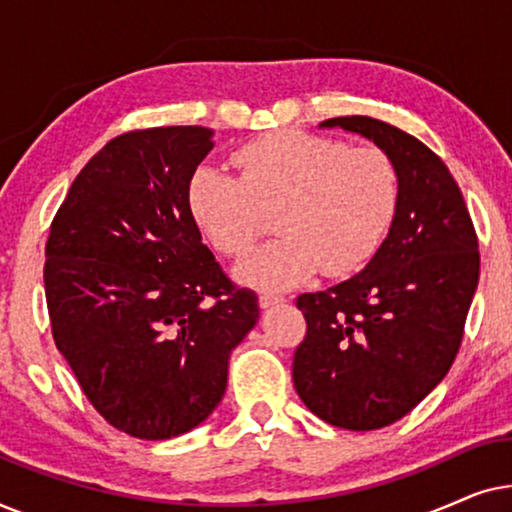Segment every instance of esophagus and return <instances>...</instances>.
Returning a JSON list of instances; mask_svg holds the SVG:
<instances>
[{
	"label": "esophagus",
	"instance_id": "1",
	"mask_svg": "<svg viewBox=\"0 0 512 512\" xmlns=\"http://www.w3.org/2000/svg\"><path fill=\"white\" fill-rule=\"evenodd\" d=\"M284 296L282 293H275V291H261V296H258V305L261 307H272L277 303H282Z\"/></svg>",
	"mask_w": 512,
	"mask_h": 512
}]
</instances>
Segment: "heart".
Listing matches in <instances>:
<instances>
[{"label":"heart","instance_id":"1","mask_svg":"<svg viewBox=\"0 0 512 512\" xmlns=\"http://www.w3.org/2000/svg\"><path fill=\"white\" fill-rule=\"evenodd\" d=\"M240 177L202 165L186 188L188 209L212 247L240 258L277 212L282 235L247 258L237 277L258 289H289L317 270L342 277L363 268L387 235L398 205V174L375 146L303 130L256 137L233 156Z\"/></svg>","mask_w":512,"mask_h":512}]
</instances>
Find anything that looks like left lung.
Instances as JSON below:
<instances>
[{
  "instance_id": "left-lung-1",
  "label": "left lung",
  "mask_w": 512,
  "mask_h": 512,
  "mask_svg": "<svg viewBox=\"0 0 512 512\" xmlns=\"http://www.w3.org/2000/svg\"><path fill=\"white\" fill-rule=\"evenodd\" d=\"M321 128L380 146L396 167L398 205L359 275L298 296L307 333L293 354V387L324 422L375 431L408 415L454 363L478 289V235L457 181L417 137L370 116Z\"/></svg>"
}]
</instances>
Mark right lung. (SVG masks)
<instances>
[{
	"label": "right lung",
	"mask_w": 512,
	"mask_h": 512,
	"mask_svg": "<svg viewBox=\"0 0 512 512\" xmlns=\"http://www.w3.org/2000/svg\"><path fill=\"white\" fill-rule=\"evenodd\" d=\"M200 125L132 130L74 179L46 242L53 340L93 408L132 438L167 440L212 415L258 296L230 282L188 209L212 151Z\"/></svg>",
	"instance_id": "right-lung-1"
}]
</instances>
